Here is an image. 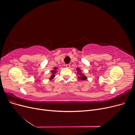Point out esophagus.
Segmentation results:
<instances>
[{
	"instance_id": "esophagus-1",
	"label": "esophagus",
	"mask_w": 135,
	"mask_h": 135,
	"mask_svg": "<svg viewBox=\"0 0 135 135\" xmlns=\"http://www.w3.org/2000/svg\"><path fill=\"white\" fill-rule=\"evenodd\" d=\"M66 68H70V65H69V64L66 65Z\"/></svg>"
}]
</instances>
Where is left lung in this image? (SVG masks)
Listing matches in <instances>:
<instances>
[{
    "instance_id": "left-lung-1",
    "label": "left lung",
    "mask_w": 135,
    "mask_h": 135,
    "mask_svg": "<svg viewBox=\"0 0 135 135\" xmlns=\"http://www.w3.org/2000/svg\"><path fill=\"white\" fill-rule=\"evenodd\" d=\"M76 70L77 71V75H78V78L80 79V80H85L86 79H87V77L85 76V75H84L83 73H82L81 70L80 68H76Z\"/></svg>"
}]
</instances>
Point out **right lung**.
<instances>
[{
  "instance_id": "add662e5",
  "label": "right lung",
  "mask_w": 135,
  "mask_h": 135,
  "mask_svg": "<svg viewBox=\"0 0 135 135\" xmlns=\"http://www.w3.org/2000/svg\"><path fill=\"white\" fill-rule=\"evenodd\" d=\"M58 69H59V67H55L53 68L52 70H51V76H50L49 80H52L53 79H54V78H55V76H56L55 74L56 73H57V72L59 71Z\"/></svg>"
}]
</instances>
